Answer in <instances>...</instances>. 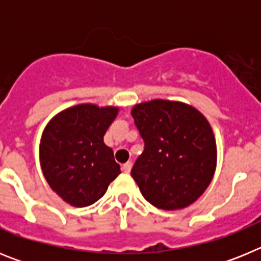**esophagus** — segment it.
I'll use <instances>...</instances> for the list:
<instances>
[{"label":"esophagus","mask_w":261,"mask_h":261,"mask_svg":"<svg viewBox=\"0 0 261 261\" xmlns=\"http://www.w3.org/2000/svg\"><path fill=\"white\" fill-rule=\"evenodd\" d=\"M130 170H132V163L130 162H126L123 165V171L125 172V174H129L130 172Z\"/></svg>","instance_id":"34e87169"}]
</instances>
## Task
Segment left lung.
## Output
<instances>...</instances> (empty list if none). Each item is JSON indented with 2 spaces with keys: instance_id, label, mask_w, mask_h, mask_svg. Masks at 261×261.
I'll return each instance as SVG.
<instances>
[{
  "instance_id": "1",
  "label": "left lung",
  "mask_w": 261,
  "mask_h": 261,
  "mask_svg": "<svg viewBox=\"0 0 261 261\" xmlns=\"http://www.w3.org/2000/svg\"><path fill=\"white\" fill-rule=\"evenodd\" d=\"M145 150L132 177L146 201L163 211L190 206L211 184L217 144L208 119L193 106L153 99L133 106Z\"/></svg>"
}]
</instances>
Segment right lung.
I'll use <instances>...</instances> for the list:
<instances>
[{
	"label": "right lung",
	"mask_w": 261,
	"mask_h": 261,
	"mask_svg": "<svg viewBox=\"0 0 261 261\" xmlns=\"http://www.w3.org/2000/svg\"><path fill=\"white\" fill-rule=\"evenodd\" d=\"M119 110L117 106L75 105L55 115L43 130L41 171L50 190L71 206L98 201L121 172L114 151L103 141Z\"/></svg>",
	"instance_id": "right-lung-1"
}]
</instances>
